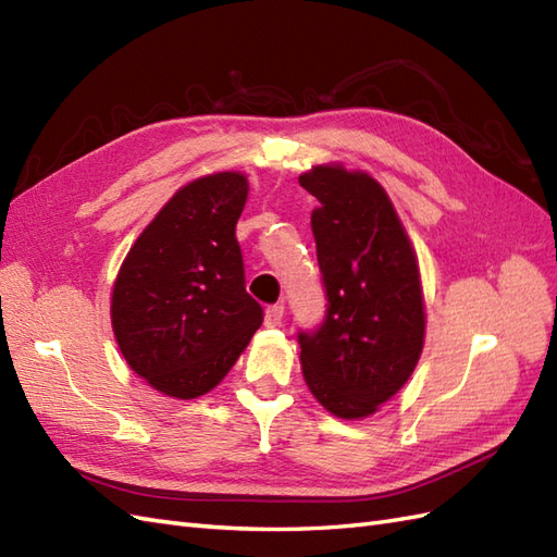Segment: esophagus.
Instances as JSON below:
<instances>
[{
    "mask_svg": "<svg viewBox=\"0 0 557 557\" xmlns=\"http://www.w3.org/2000/svg\"><path fill=\"white\" fill-rule=\"evenodd\" d=\"M284 318V306L275 304L265 308V326H280Z\"/></svg>",
    "mask_w": 557,
    "mask_h": 557,
    "instance_id": "obj_1",
    "label": "esophagus"
}]
</instances>
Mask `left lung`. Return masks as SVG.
I'll return each mask as SVG.
<instances>
[{"instance_id":"left-lung-1","label":"left lung","mask_w":557,"mask_h":557,"mask_svg":"<svg viewBox=\"0 0 557 557\" xmlns=\"http://www.w3.org/2000/svg\"><path fill=\"white\" fill-rule=\"evenodd\" d=\"M298 183L320 202L310 225L326 292L322 324L298 332L301 369L324 409L364 419L405 386L421 358L417 253L386 190L364 171L320 164Z\"/></svg>"}]
</instances>
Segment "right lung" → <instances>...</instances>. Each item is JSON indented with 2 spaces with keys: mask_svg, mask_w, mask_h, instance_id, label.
I'll list each match as a JSON object with an SVG mask.
<instances>
[{
  "mask_svg": "<svg viewBox=\"0 0 557 557\" xmlns=\"http://www.w3.org/2000/svg\"><path fill=\"white\" fill-rule=\"evenodd\" d=\"M247 193L237 171L183 185L138 235L112 287L126 364L169 397L193 400L219 386L263 322L235 237Z\"/></svg>",
  "mask_w": 557,
  "mask_h": 557,
  "instance_id": "add662e5",
  "label": "right lung"
}]
</instances>
